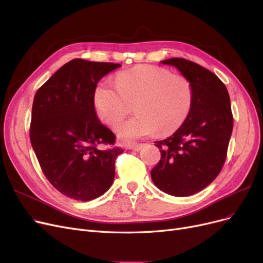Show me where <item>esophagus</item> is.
<instances>
[{
	"instance_id": "esophagus-1",
	"label": "esophagus",
	"mask_w": 263,
	"mask_h": 263,
	"mask_svg": "<svg viewBox=\"0 0 263 263\" xmlns=\"http://www.w3.org/2000/svg\"><path fill=\"white\" fill-rule=\"evenodd\" d=\"M142 147H144V145H142V144H138V145H133V146L128 147V149L134 150V151H139Z\"/></svg>"
}]
</instances>
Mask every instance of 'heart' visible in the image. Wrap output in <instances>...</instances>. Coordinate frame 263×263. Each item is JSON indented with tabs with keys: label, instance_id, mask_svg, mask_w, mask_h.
<instances>
[{
	"label": "heart",
	"instance_id": "obj_1",
	"mask_svg": "<svg viewBox=\"0 0 263 263\" xmlns=\"http://www.w3.org/2000/svg\"><path fill=\"white\" fill-rule=\"evenodd\" d=\"M93 103L103 122L116 125L135 105L137 115L116 127L125 144L156 133L168 135L178 129L190 114L193 87L186 78L155 66H139L123 71L116 85L101 82L94 90Z\"/></svg>",
	"mask_w": 263,
	"mask_h": 263
}]
</instances>
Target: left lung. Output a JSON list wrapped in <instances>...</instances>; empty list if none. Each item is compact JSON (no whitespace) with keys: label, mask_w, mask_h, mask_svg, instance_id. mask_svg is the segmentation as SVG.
<instances>
[{"label":"left lung","mask_w":263,"mask_h":263,"mask_svg":"<svg viewBox=\"0 0 263 263\" xmlns=\"http://www.w3.org/2000/svg\"><path fill=\"white\" fill-rule=\"evenodd\" d=\"M177 68L193 87V103L186 119L169 138L155 141L161 159L151 179L162 192L189 196L216 179L226 160L233 132L229 94L219 78L183 58L161 61Z\"/></svg>","instance_id":"left-lung-1"}]
</instances>
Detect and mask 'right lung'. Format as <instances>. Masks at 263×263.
Wrapping results in <instances>:
<instances>
[{"label":"right lung","instance_id":"1","mask_svg":"<svg viewBox=\"0 0 263 263\" xmlns=\"http://www.w3.org/2000/svg\"><path fill=\"white\" fill-rule=\"evenodd\" d=\"M119 63L73 59L62 66L35 94L30 142L41 168L52 186L77 201L104 194L115 177L122 149L115 135L95 113L93 95L101 79Z\"/></svg>","mask_w":263,"mask_h":263}]
</instances>
